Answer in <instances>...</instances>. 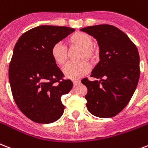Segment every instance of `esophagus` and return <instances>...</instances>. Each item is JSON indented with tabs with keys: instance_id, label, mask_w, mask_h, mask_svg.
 <instances>
[{
	"instance_id": "1",
	"label": "esophagus",
	"mask_w": 148,
	"mask_h": 148,
	"mask_svg": "<svg viewBox=\"0 0 148 148\" xmlns=\"http://www.w3.org/2000/svg\"><path fill=\"white\" fill-rule=\"evenodd\" d=\"M73 84H74V87H76L81 84V82H80V81H77V80H75V81H73Z\"/></svg>"
}]
</instances>
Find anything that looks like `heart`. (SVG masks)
I'll return each mask as SVG.
<instances>
[{"mask_svg": "<svg viewBox=\"0 0 148 148\" xmlns=\"http://www.w3.org/2000/svg\"><path fill=\"white\" fill-rule=\"evenodd\" d=\"M67 42L70 47L80 48L78 60H88L94 63L99 59V50L98 47L94 46L92 37L84 32H74L68 38ZM51 55L56 64L62 66L67 60L68 51L67 48L61 42H56L51 49ZM90 71V65L85 60L77 62H70L63 68V73L66 77L71 79L79 78L88 74Z\"/></svg>", "mask_w": 148, "mask_h": 148, "instance_id": "obj_1", "label": "heart"}]
</instances>
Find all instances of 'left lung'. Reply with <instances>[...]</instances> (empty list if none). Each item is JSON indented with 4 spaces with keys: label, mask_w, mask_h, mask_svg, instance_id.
Listing matches in <instances>:
<instances>
[{
    "label": "left lung",
    "mask_w": 148,
    "mask_h": 148,
    "mask_svg": "<svg viewBox=\"0 0 148 148\" xmlns=\"http://www.w3.org/2000/svg\"><path fill=\"white\" fill-rule=\"evenodd\" d=\"M81 30L95 38L100 49V61L91 74L100 81L82 80L88 88L87 109L97 117H113L127 106L138 84V50L129 37L113 25H98Z\"/></svg>",
    "instance_id": "obj_1"
}]
</instances>
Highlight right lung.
Returning <instances> with one entry per match:
<instances>
[{"label": "right lung", "instance_id": "add662e5", "mask_svg": "<svg viewBox=\"0 0 148 148\" xmlns=\"http://www.w3.org/2000/svg\"><path fill=\"white\" fill-rule=\"evenodd\" d=\"M74 31L40 25L22 34L14 46L8 71L11 92L17 106L33 122L51 123L64 113L61 97L71 90L73 83L64 79L51 49Z\"/></svg>", "mask_w": 148, "mask_h": 148}]
</instances>
